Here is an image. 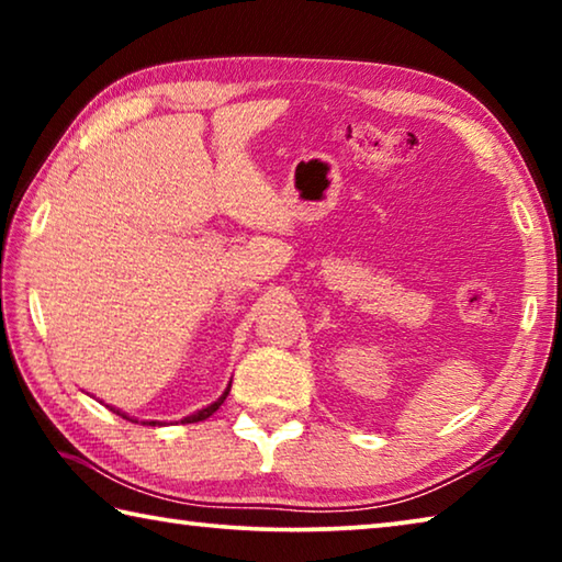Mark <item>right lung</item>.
Masks as SVG:
<instances>
[{
    "instance_id": "1",
    "label": "right lung",
    "mask_w": 562,
    "mask_h": 562,
    "mask_svg": "<svg viewBox=\"0 0 562 562\" xmlns=\"http://www.w3.org/2000/svg\"><path fill=\"white\" fill-rule=\"evenodd\" d=\"M227 392H231V386H227V389H225V394H223L221 398H217V402H215V404H211V406H205V408H201V412H198V414H193V416H186V418H183V424H195V422H205V418H207V416H213V414L217 412V406H221V404L225 402V396H227ZM116 414H119V416H123V418H128L126 414H121V412H116ZM148 424H150V426H156V422H148Z\"/></svg>"
}]
</instances>
